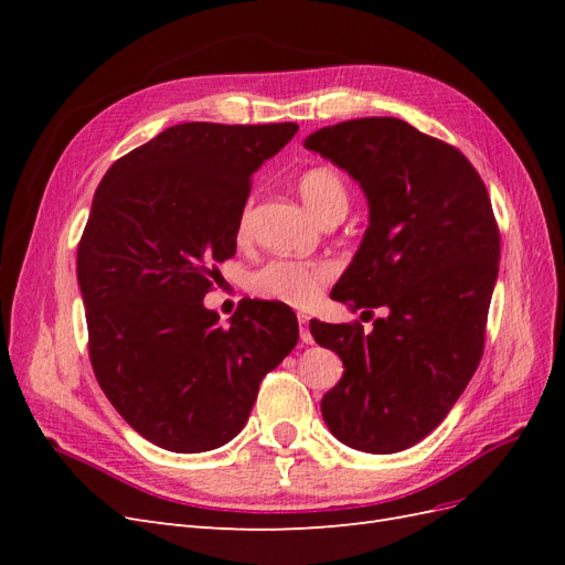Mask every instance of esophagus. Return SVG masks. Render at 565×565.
<instances>
[{
  "mask_svg": "<svg viewBox=\"0 0 565 565\" xmlns=\"http://www.w3.org/2000/svg\"><path fill=\"white\" fill-rule=\"evenodd\" d=\"M297 320H299V339H301V344H313V337H311V330H309V316L299 313Z\"/></svg>",
  "mask_w": 565,
  "mask_h": 565,
  "instance_id": "obj_1",
  "label": "esophagus"
}]
</instances>
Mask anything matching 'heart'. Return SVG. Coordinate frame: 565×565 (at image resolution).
I'll list each match as a JSON object with an SVG mask.
<instances>
[{
    "label": "heart",
    "mask_w": 565,
    "mask_h": 565,
    "mask_svg": "<svg viewBox=\"0 0 565 565\" xmlns=\"http://www.w3.org/2000/svg\"><path fill=\"white\" fill-rule=\"evenodd\" d=\"M299 193L318 218L334 210L349 207L347 185L332 169H309L299 179ZM245 233V221L241 226ZM332 278V266L328 264H303L292 259L268 262L252 276V289L259 297L285 301L292 306H309L318 299L320 287Z\"/></svg>",
    "instance_id": "b5f03b06"
}]
</instances>
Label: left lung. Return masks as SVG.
<instances>
[{"instance_id":"obj_1","label":"left lung","mask_w":565,"mask_h":565,"mask_svg":"<svg viewBox=\"0 0 565 565\" xmlns=\"http://www.w3.org/2000/svg\"><path fill=\"white\" fill-rule=\"evenodd\" d=\"M303 148L344 169L370 210L332 299L386 309L372 332L311 320L313 339L344 363L322 419L353 450L401 452L446 419L481 363L500 268L492 204L457 148L398 117L322 127Z\"/></svg>"}]
</instances>
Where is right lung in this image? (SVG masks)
<instances>
[{
  "label": "right lung",
  "instance_id": "right-lung-1",
  "mask_svg": "<svg viewBox=\"0 0 565 565\" xmlns=\"http://www.w3.org/2000/svg\"><path fill=\"white\" fill-rule=\"evenodd\" d=\"M297 129L169 127L96 188L77 247L92 367L122 419L164 450L226 446L266 372L297 344L285 303L243 301L228 328L202 303L216 264L235 254L252 174Z\"/></svg>",
  "mask_w": 565,
  "mask_h": 565
}]
</instances>
